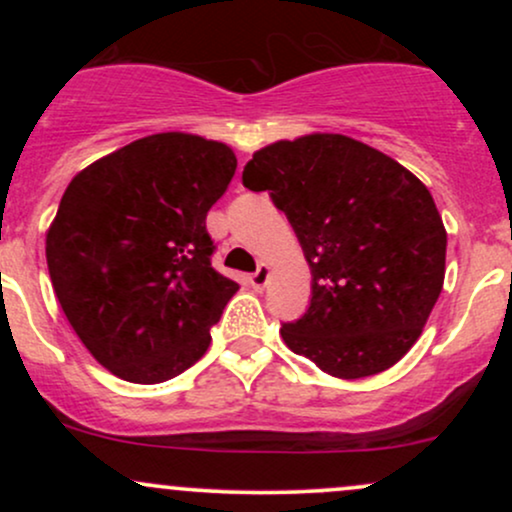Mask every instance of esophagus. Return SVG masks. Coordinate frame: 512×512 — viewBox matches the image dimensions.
Returning <instances> with one entry per match:
<instances>
[{"label":"esophagus","instance_id":"esophagus-1","mask_svg":"<svg viewBox=\"0 0 512 512\" xmlns=\"http://www.w3.org/2000/svg\"><path fill=\"white\" fill-rule=\"evenodd\" d=\"M269 274H272V267H269V264H264V262H262L260 267H257V272L250 276V284L255 286L257 291H262L264 286L269 284Z\"/></svg>","mask_w":512,"mask_h":512}]
</instances>
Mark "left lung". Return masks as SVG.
Masks as SVG:
<instances>
[{"mask_svg":"<svg viewBox=\"0 0 512 512\" xmlns=\"http://www.w3.org/2000/svg\"><path fill=\"white\" fill-rule=\"evenodd\" d=\"M310 264V308L281 325L293 354L342 380L383 373L421 337L445 279L448 233L428 187L373 146L305 134L252 154Z\"/></svg>","mask_w":512,"mask_h":512,"instance_id":"1","label":"left lung"}]
</instances>
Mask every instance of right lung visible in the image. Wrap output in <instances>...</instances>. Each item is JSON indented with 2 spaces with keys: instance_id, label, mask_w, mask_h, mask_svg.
Returning a JSON list of instances; mask_svg holds the SVG:
<instances>
[{
  "instance_id": "right-lung-1",
  "label": "right lung",
  "mask_w": 512,
  "mask_h": 512,
  "mask_svg": "<svg viewBox=\"0 0 512 512\" xmlns=\"http://www.w3.org/2000/svg\"><path fill=\"white\" fill-rule=\"evenodd\" d=\"M236 166L231 146L161 132L98 158L64 190L45 238L52 289L117 378L163 383L209 349L238 284L211 267L207 211Z\"/></svg>"
}]
</instances>
